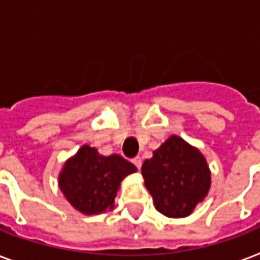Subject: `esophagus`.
<instances>
[{
    "label": "esophagus",
    "mask_w": 260,
    "mask_h": 260,
    "mask_svg": "<svg viewBox=\"0 0 260 260\" xmlns=\"http://www.w3.org/2000/svg\"><path fill=\"white\" fill-rule=\"evenodd\" d=\"M132 163H134L138 169H140V167H142V158H140V156H136V158L132 159Z\"/></svg>",
    "instance_id": "obj_1"
}]
</instances>
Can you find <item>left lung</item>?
Instances as JSON below:
<instances>
[{
    "mask_svg": "<svg viewBox=\"0 0 260 260\" xmlns=\"http://www.w3.org/2000/svg\"><path fill=\"white\" fill-rule=\"evenodd\" d=\"M155 208L167 217H186L210 187V171L201 152L171 136L142 166Z\"/></svg>",
    "mask_w": 260,
    "mask_h": 260,
    "instance_id": "1",
    "label": "left lung"
}]
</instances>
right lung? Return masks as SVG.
Segmentation results:
<instances>
[{
	"mask_svg": "<svg viewBox=\"0 0 260 260\" xmlns=\"http://www.w3.org/2000/svg\"><path fill=\"white\" fill-rule=\"evenodd\" d=\"M136 167L120 155L102 156L95 148L83 146L67 160L59 175V186L75 209L86 214L113 208L120 182Z\"/></svg>",
	"mask_w": 260,
	"mask_h": 260,
	"instance_id": "add662e5",
	"label": "right lung"
}]
</instances>
